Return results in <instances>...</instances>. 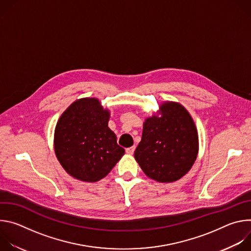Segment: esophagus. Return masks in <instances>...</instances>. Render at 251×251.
<instances>
[{"mask_svg": "<svg viewBox=\"0 0 251 251\" xmlns=\"http://www.w3.org/2000/svg\"><path fill=\"white\" fill-rule=\"evenodd\" d=\"M134 151H135V146H133V147H130V148H127V149H126V153H127L128 155H132V154L134 153Z\"/></svg>", "mask_w": 251, "mask_h": 251, "instance_id": "34e87169", "label": "esophagus"}]
</instances>
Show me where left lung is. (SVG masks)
Segmentation results:
<instances>
[{"instance_id":"obj_1","label":"left lung","mask_w":251,"mask_h":251,"mask_svg":"<svg viewBox=\"0 0 251 251\" xmlns=\"http://www.w3.org/2000/svg\"><path fill=\"white\" fill-rule=\"evenodd\" d=\"M198 153L199 135L191 114L182 104L166 101L145 119L134 157L152 180L172 183L191 170Z\"/></svg>"}]
</instances>
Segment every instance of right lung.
<instances>
[{
    "instance_id": "add662e5",
    "label": "right lung",
    "mask_w": 251,
    "mask_h": 251,
    "mask_svg": "<svg viewBox=\"0 0 251 251\" xmlns=\"http://www.w3.org/2000/svg\"><path fill=\"white\" fill-rule=\"evenodd\" d=\"M110 111L94 97L71 103L59 117L53 146L68 175L88 183L100 181L114 168L125 150L108 127Z\"/></svg>"
}]
</instances>
